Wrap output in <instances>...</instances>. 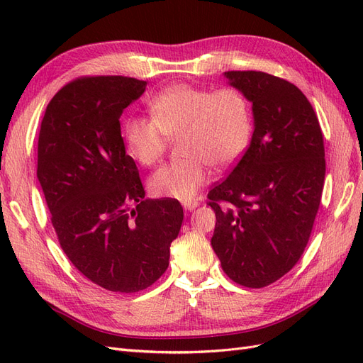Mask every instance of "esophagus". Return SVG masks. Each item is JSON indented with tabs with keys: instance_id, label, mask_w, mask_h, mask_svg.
I'll list each match as a JSON object with an SVG mask.
<instances>
[{
	"instance_id": "obj_1",
	"label": "esophagus",
	"mask_w": 363,
	"mask_h": 363,
	"mask_svg": "<svg viewBox=\"0 0 363 363\" xmlns=\"http://www.w3.org/2000/svg\"><path fill=\"white\" fill-rule=\"evenodd\" d=\"M183 207H184V211L192 212V211H195L196 207H199V203H195V201H186V203H183Z\"/></svg>"
}]
</instances>
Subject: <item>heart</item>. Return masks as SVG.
I'll list each match as a JSON object with an SVG mask.
<instances>
[{
    "label": "heart",
    "mask_w": 363,
    "mask_h": 363,
    "mask_svg": "<svg viewBox=\"0 0 363 363\" xmlns=\"http://www.w3.org/2000/svg\"><path fill=\"white\" fill-rule=\"evenodd\" d=\"M151 118L130 116L123 133L128 155L151 167L168 139H180L182 162L167 163L151 174L148 188L159 199L189 201L208 182V167L223 171L247 150L252 118L247 96L235 87L218 91L189 84L164 87L148 100Z\"/></svg>",
    "instance_id": "1"
}]
</instances>
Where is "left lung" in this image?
<instances>
[{"mask_svg":"<svg viewBox=\"0 0 363 363\" xmlns=\"http://www.w3.org/2000/svg\"><path fill=\"white\" fill-rule=\"evenodd\" d=\"M252 104L251 142L228 177L208 192L212 248L227 276L263 288L289 272L320 207L324 139L313 107L292 83L260 71L224 72Z\"/></svg>","mask_w":363,"mask_h":363,"instance_id":"left-lung-1","label":"left lung"}]
</instances>
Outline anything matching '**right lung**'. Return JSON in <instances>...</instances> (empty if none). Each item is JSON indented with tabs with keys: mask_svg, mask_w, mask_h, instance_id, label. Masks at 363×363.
I'll list each match as a JSON object with an SVG mask.
<instances>
[{
	"mask_svg": "<svg viewBox=\"0 0 363 363\" xmlns=\"http://www.w3.org/2000/svg\"><path fill=\"white\" fill-rule=\"evenodd\" d=\"M145 87L123 75L71 82L47 106L38 140V180L62 250L84 277L121 294L167 271L183 223L177 200L145 199L121 136V115Z\"/></svg>",
	"mask_w": 363,
	"mask_h": 363,
	"instance_id": "obj_1",
	"label": "right lung"
}]
</instances>
